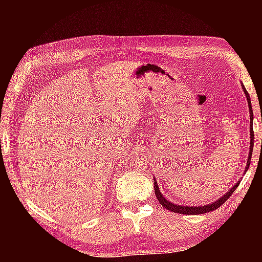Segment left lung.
I'll list each match as a JSON object with an SVG mask.
<instances>
[{"instance_id": "left-lung-1", "label": "left lung", "mask_w": 262, "mask_h": 262, "mask_svg": "<svg viewBox=\"0 0 262 262\" xmlns=\"http://www.w3.org/2000/svg\"><path fill=\"white\" fill-rule=\"evenodd\" d=\"M244 92H245L246 95V98L248 101V108H250V117H251V125H250V130H251V147H250V155H248V162H247V165H246V170L248 166H250V163H251V158H252V151H253V145H254V132H253V111H252V106H251V99H250V96H248L246 89L244 88ZM154 185H155V194H156V198L157 200L159 201V203L164 207L166 208L167 210L170 211H173V212H178V214H185V215H199V214H205V212H209L217 209V208L221 207L223 203L228 200V199L231 196L232 193L234 192V189L238 187L239 183H237L236 185L233 186V187L229 190L227 194H224L223 196L220 198L219 200L210 203V205H207V206H201V207H187V206H178V205H174V203H172L170 201H167L165 198L163 196L161 190L158 188V185L156 184V179L154 178Z\"/></svg>"}]
</instances>
